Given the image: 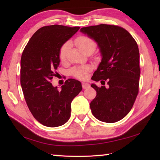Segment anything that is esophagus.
<instances>
[{"label": "esophagus", "mask_w": 160, "mask_h": 160, "mask_svg": "<svg viewBox=\"0 0 160 160\" xmlns=\"http://www.w3.org/2000/svg\"><path fill=\"white\" fill-rule=\"evenodd\" d=\"M82 88L84 89V90H85V89H88V88H90V85H89V84L87 83V82H82Z\"/></svg>", "instance_id": "1"}]
</instances>
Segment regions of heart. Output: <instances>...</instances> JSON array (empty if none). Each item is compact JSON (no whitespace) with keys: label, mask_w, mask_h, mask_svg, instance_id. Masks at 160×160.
I'll return each instance as SVG.
<instances>
[{"label":"heart","mask_w":160,"mask_h":160,"mask_svg":"<svg viewBox=\"0 0 160 160\" xmlns=\"http://www.w3.org/2000/svg\"><path fill=\"white\" fill-rule=\"evenodd\" d=\"M75 44L79 48V49L82 51V53L88 49L90 48H95V43L92 39H90L88 37L85 36H81L78 37L75 39ZM70 47V43L66 42V44H64L60 49V52H59V58L61 61H63L66 58V53L68 51ZM90 69V68L88 66L85 67H80V68H74L71 70V74L73 76L76 77L78 78H84L86 77L87 75V71Z\"/></svg>","instance_id":"1"}]
</instances>
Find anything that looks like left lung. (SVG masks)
<instances>
[{
    "mask_svg": "<svg viewBox=\"0 0 160 160\" xmlns=\"http://www.w3.org/2000/svg\"><path fill=\"white\" fill-rule=\"evenodd\" d=\"M97 43L102 60L92 78L108 86L91 87L97 96L90 103L92 113L98 120L114 123L132 109L138 93L140 53L136 42L125 29L102 24L80 29ZM104 80L103 81L102 80Z\"/></svg>",
    "mask_w": 160,
    "mask_h": 160,
    "instance_id": "1",
    "label": "left lung"
}]
</instances>
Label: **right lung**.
Listing matches in <instances>:
<instances>
[{
	"instance_id": "right-lung-1",
	"label": "right lung",
	"mask_w": 160,
	"mask_h": 160,
	"mask_svg": "<svg viewBox=\"0 0 160 160\" xmlns=\"http://www.w3.org/2000/svg\"><path fill=\"white\" fill-rule=\"evenodd\" d=\"M79 27L53 25L40 28L32 35L20 61V84L27 104L34 117L44 126L58 127L70 116L71 102L82 90V84L67 80L61 90L50 82L60 64L59 52Z\"/></svg>"
}]
</instances>
